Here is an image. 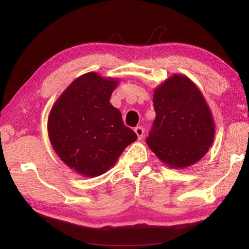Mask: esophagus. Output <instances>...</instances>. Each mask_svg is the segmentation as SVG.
Wrapping results in <instances>:
<instances>
[{
  "label": "esophagus",
  "mask_w": 249,
  "mask_h": 249,
  "mask_svg": "<svg viewBox=\"0 0 249 249\" xmlns=\"http://www.w3.org/2000/svg\"><path fill=\"white\" fill-rule=\"evenodd\" d=\"M134 132L136 133L138 140H142V136H144V128H142V126H137V127H135Z\"/></svg>",
  "instance_id": "obj_1"
}]
</instances>
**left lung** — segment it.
I'll use <instances>...</instances> for the list:
<instances>
[{"mask_svg":"<svg viewBox=\"0 0 249 249\" xmlns=\"http://www.w3.org/2000/svg\"><path fill=\"white\" fill-rule=\"evenodd\" d=\"M156 119L146 142L163 163L175 169L190 167L213 144L215 124L195 82L175 73L154 91Z\"/></svg>","mask_w":249,"mask_h":249,"instance_id":"left-lung-1","label":"left lung"}]
</instances>
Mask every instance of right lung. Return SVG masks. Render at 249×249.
I'll return each instance as SVG.
<instances>
[{"label": "right lung", "instance_id": "1", "mask_svg": "<svg viewBox=\"0 0 249 249\" xmlns=\"http://www.w3.org/2000/svg\"><path fill=\"white\" fill-rule=\"evenodd\" d=\"M119 80L96 72L80 75L50 109L48 136L58 157L83 177L101 176L137 135L126 127L121 112L109 103Z\"/></svg>", "mask_w": 249, "mask_h": 249}]
</instances>
